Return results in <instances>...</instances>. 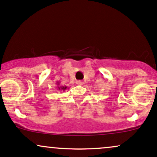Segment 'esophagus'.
Masks as SVG:
<instances>
[{"mask_svg": "<svg viewBox=\"0 0 157 157\" xmlns=\"http://www.w3.org/2000/svg\"><path fill=\"white\" fill-rule=\"evenodd\" d=\"M76 84H79V85H82V84H84V82H83V81H82V80H78V81H76Z\"/></svg>", "mask_w": 157, "mask_h": 157, "instance_id": "34e87169", "label": "esophagus"}]
</instances>
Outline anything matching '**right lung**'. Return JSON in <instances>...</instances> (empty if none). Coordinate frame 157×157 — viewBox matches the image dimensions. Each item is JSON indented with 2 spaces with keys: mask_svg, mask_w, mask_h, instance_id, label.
Here are the masks:
<instances>
[{
  "mask_svg": "<svg viewBox=\"0 0 157 157\" xmlns=\"http://www.w3.org/2000/svg\"><path fill=\"white\" fill-rule=\"evenodd\" d=\"M56 89L57 90H61V91H65L66 90L68 89V87L67 86H61L59 82H56Z\"/></svg>",
  "mask_w": 157,
  "mask_h": 157,
  "instance_id": "1",
  "label": "right lung"
}]
</instances>
